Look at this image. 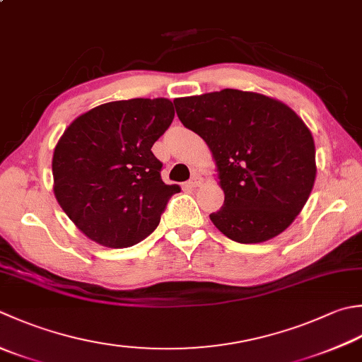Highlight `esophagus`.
<instances>
[{
	"mask_svg": "<svg viewBox=\"0 0 362 362\" xmlns=\"http://www.w3.org/2000/svg\"><path fill=\"white\" fill-rule=\"evenodd\" d=\"M201 183H202V177H201V174H193V177H191L189 182H188V187H191V188H196V187H199Z\"/></svg>",
	"mask_w": 362,
	"mask_h": 362,
	"instance_id": "34e87169",
	"label": "esophagus"
}]
</instances>
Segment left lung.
<instances>
[{"label":"left lung","instance_id":"1","mask_svg":"<svg viewBox=\"0 0 362 362\" xmlns=\"http://www.w3.org/2000/svg\"><path fill=\"white\" fill-rule=\"evenodd\" d=\"M187 129L207 143L224 205L210 215L237 243H262L293 223L315 182L313 133L272 97L238 89L174 100Z\"/></svg>","mask_w":362,"mask_h":362}]
</instances>
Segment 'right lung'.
<instances>
[{
  "label": "right lung",
  "mask_w": 362,
  "mask_h": 362,
  "mask_svg": "<svg viewBox=\"0 0 362 362\" xmlns=\"http://www.w3.org/2000/svg\"><path fill=\"white\" fill-rule=\"evenodd\" d=\"M174 119L168 98L103 103L78 116L53 153V191L84 235L106 247L139 243L157 229L179 185L161 180L152 146Z\"/></svg>",
  "instance_id": "add662e5"
}]
</instances>
